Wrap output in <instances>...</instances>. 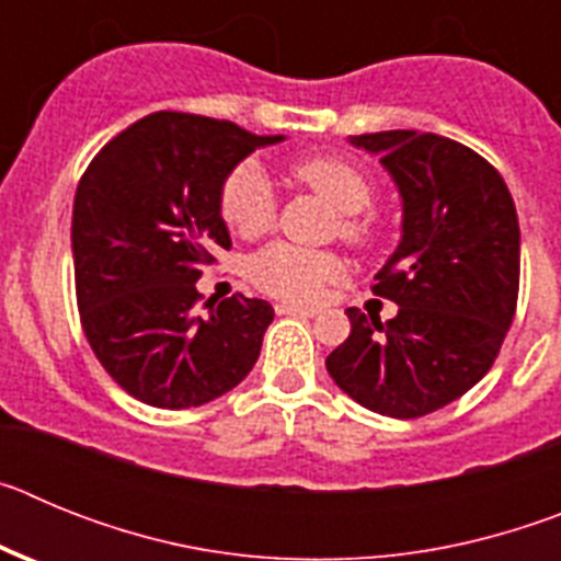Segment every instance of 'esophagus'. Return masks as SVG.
<instances>
[{
  "mask_svg": "<svg viewBox=\"0 0 561 561\" xmlns=\"http://www.w3.org/2000/svg\"><path fill=\"white\" fill-rule=\"evenodd\" d=\"M275 309H277V314H295V317H317V314H320V309H314V306H297V304H277Z\"/></svg>",
  "mask_w": 561,
  "mask_h": 561,
  "instance_id": "esophagus-1",
  "label": "esophagus"
}]
</instances>
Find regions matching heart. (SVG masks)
<instances>
[{"label": "heart", "instance_id": "b5f03b06", "mask_svg": "<svg viewBox=\"0 0 561 561\" xmlns=\"http://www.w3.org/2000/svg\"><path fill=\"white\" fill-rule=\"evenodd\" d=\"M291 176L342 213L340 236L348 238L351 244L368 247L379 236L376 221L362 216L374 202V182L359 165L342 157H306L291 165ZM219 210L225 225L241 238H255L270 230L275 219V193L255 162H241L227 173L219 191ZM250 275L270 295L311 300L325 284L342 275V261L334 252L304 250L277 241L252 255Z\"/></svg>", "mask_w": 561, "mask_h": 561}]
</instances>
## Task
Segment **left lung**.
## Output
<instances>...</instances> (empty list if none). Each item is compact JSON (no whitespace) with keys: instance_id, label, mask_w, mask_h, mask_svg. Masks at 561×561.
<instances>
[{"instance_id":"1","label":"left lung","mask_w":561,"mask_h":561,"mask_svg":"<svg viewBox=\"0 0 561 561\" xmlns=\"http://www.w3.org/2000/svg\"><path fill=\"white\" fill-rule=\"evenodd\" d=\"M376 153L401 196V241L374 291L393 320L348 309L351 334L325 359L362 408L419 419L474 388L512 329L519 221L503 176L472 148L419 131L348 137Z\"/></svg>"}]
</instances>
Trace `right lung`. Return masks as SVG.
<instances>
[{"mask_svg": "<svg viewBox=\"0 0 561 561\" xmlns=\"http://www.w3.org/2000/svg\"><path fill=\"white\" fill-rule=\"evenodd\" d=\"M280 140L230 121L153 112L83 171L72 205L78 311L106 374L134 399L199 408L255 365L275 309L232 295L202 314L196 280L213 250L230 247L221 182L255 148Z\"/></svg>", "mask_w": 561, "mask_h": 561, "instance_id": "obj_1", "label": "right lung"}]
</instances>
